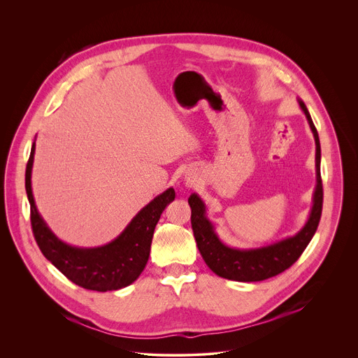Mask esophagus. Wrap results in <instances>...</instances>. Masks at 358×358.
I'll use <instances>...</instances> for the list:
<instances>
[{
	"label": "esophagus",
	"mask_w": 358,
	"mask_h": 358,
	"mask_svg": "<svg viewBox=\"0 0 358 358\" xmlns=\"http://www.w3.org/2000/svg\"><path fill=\"white\" fill-rule=\"evenodd\" d=\"M191 182H192V181H191Z\"/></svg>",
	"instance_id": "1"
}]
</instances>
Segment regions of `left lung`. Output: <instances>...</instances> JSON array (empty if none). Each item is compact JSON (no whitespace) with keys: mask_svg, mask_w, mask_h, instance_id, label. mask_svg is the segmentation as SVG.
Returning <instances> with one entry per match:
<instances>
[{"mask_svg":"<svg viewBox=\"0 0 358 358\" xmlns=\"http://www.w3.org/2000/svg\"><path fill=\"white\" fill-rule=\"evenodd\" d=\"M316 143V187L312 198V208L306 224L292 236H286L266 246L234 248L222 242L215 231L214 222L207 217V206L198 194H191L188 203L191 207V225L198 250L207 266L218 276L236 282H259L273 278L290 268L312 241L323 207V185L320 177L322 150L317 130L310 113L297 99Z\"/></svg>","mask_w":358,"mask_h":358,"instance_id":"obj_1","label":"left lung"}]
</instances>
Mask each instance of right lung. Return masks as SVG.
Instances as JSON below:
<instances>
[{"instance_id":"1","label":"right lung","mask_w":358,"mask_h":358,"mask_svg":"<svg viewBox=\"0 0 358 358\" xmlns=\"http://www.w3.org/2000/svg\"><path fill=\"white\" fill-rule=\"evenodd\" d=\"M35 141L25 171V189L31 206V224L35 241L43 257L75 285L96 290H119L131 285L144 271L155 228L176 198L173 187L151 199L113 241L94 248L73 246L59 239L39 214L32 194V166Z\"/></svg>"}]
</instances>
